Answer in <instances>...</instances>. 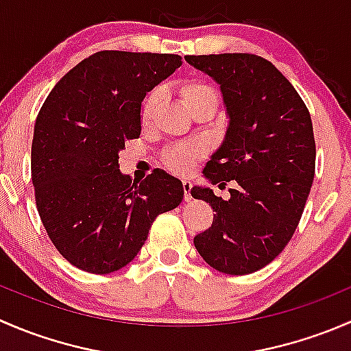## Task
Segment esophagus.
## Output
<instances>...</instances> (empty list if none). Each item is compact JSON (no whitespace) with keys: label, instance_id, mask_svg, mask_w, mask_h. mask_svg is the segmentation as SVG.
<instances>
[{"label":"esophagus","instance_id":"esophagus-1","mask_svg":"<svg viewBox=\"0 0 351 351\" xmlns=\"http://www.w3.org/2000/svg\"><path fill=\"white\" fill-rule=\"evenodd\" d=\"M182 185H183V193H185L183 198H185V202H190L192 200V193H190V190H192V183L186 182V180H183Z\"/></svg>","mask_w":351,"mask_h":351}]
</instances>
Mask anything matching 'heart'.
Masks as SVG:
<instances>
[{
    "mask_svg": "<svg viewBox=\"0 0 351 351\" xmlns=\"http://www.w3.org/2000/svg\"><path fill=\"white\" fill-rule=\"evenodd\" d=\"M180 95H182V100L185 105L193 104V101L200 100V98H217L215 97L214 90L210 86L204 83H197V81H189V83L183 84L180 88ZM156 104H158V93L153 91V93L147 95V98L144 100L143 112H141V117H143L144 122H149L151 117H153ZM205 153L204 146L200 143H180L175 144V146L168 147V149L162 153V161L168 166V169H171L173 173H178V175H185L192 169V166L195 165L198 159L202 158Z\"/></svg>",
    "mask_w": 351,
    "mask_h": 351,
    "instance_id": "obj_1",
    "label": "heart"
}]
</instances>
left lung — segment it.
I'll use <instances>...</instances> for the list:
<instances>
[{"mask_svg": "<svg viewBox=\"0 0 351 351\" xmlns=\"http://www.w3.org/2000/svg\"><path fill=\"white\" fill-rule=\"evenodd\" d=\"M185 59L221 84L231 119L224 143L204 168L205 178L236 182L229 200L193 186L192 197L215 212L193 243L217 271L253 274L284 251L302 217L316 171L311 113L290 81L260 56Z\"/></svg>", "mask_w": 351, "mask_h": 351, "instance_id": "8db88e82", "label": "left lung"}]
</instances>
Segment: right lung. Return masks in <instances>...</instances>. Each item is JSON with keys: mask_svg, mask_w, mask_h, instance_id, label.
<instances>
[{"mask_svg": "<svg viewBox=\"0 0 351 351\" xmlns=\"http://www.w3.org/2000/svg\"><path fill=\"white\" fill-rule=\"evenodd\" d=\"M182 66L176 54L100 51L61 77L34 127L32 183L56 250L80 270L107 275L136 258L154 219L178 207L183 185L154 169L122 175L119 151L141 136L147 91Z\"/></svg>", "mask_w": 351, "mask_h": 351, "instance_id": "add662e5", "label": "right lung"}]
</instances>
